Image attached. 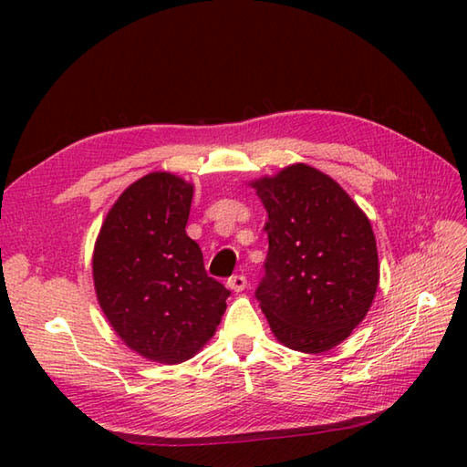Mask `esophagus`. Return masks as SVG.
I'll return each mask as SVG.
<instances>
[{
    "label": "esophagus",
    "instance_id": "34e87169",
    "mask_svg": "<svg viewBox=\"0 0 467 467\" xmlns=\"http://www.w3.org/2000/svg\"><path fill=\"white\" fill-rule=\"evenodd\" d=\"M226 286L234 293H241V291H244V286H246V276L244 275H234L226 281Z\"/></svg>",
    "mask_w": 467,
    "mask_h": 467
}]
</instances>
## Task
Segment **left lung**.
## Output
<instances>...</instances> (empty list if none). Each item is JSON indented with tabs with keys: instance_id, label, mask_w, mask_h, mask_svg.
Listing matches in <instances>:
<instances>
[{
	"instance_id": "8db88e82",
	"label": "left lung",
	"mask_w": 467,
	"mask_h": 467,
	"mask_svg": "<svg viewBox=\"0 0 467 467\" xmlns=\"http://www.w3.org/2000/svg\"><path fill=\"white\" fill-rule=\"evenodd\" d=\"M251 186L269 214L254 295L271 331L293 351H329L365 319L379 285L369 218L339 182L303 162Z\"/></svg>"
}]
</instances>
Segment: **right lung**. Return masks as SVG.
<instances>
[{"label":"right lung","mask_w":467,"mask_h":467,"mask_svg":"<svg viewBox=\"0 0 467 467\" xmlns=\"http://www.w3.org/2000/svg\"><path fill=\"white\" fill-rule=\"evenodd\" d=\"M194 186L172 172L138 178L108 211L94 244L100 309L126 347L176 365L213 339L231 291L204 271L186 234Z\"/></svg>","instance_id":"1"}]
</instances>
